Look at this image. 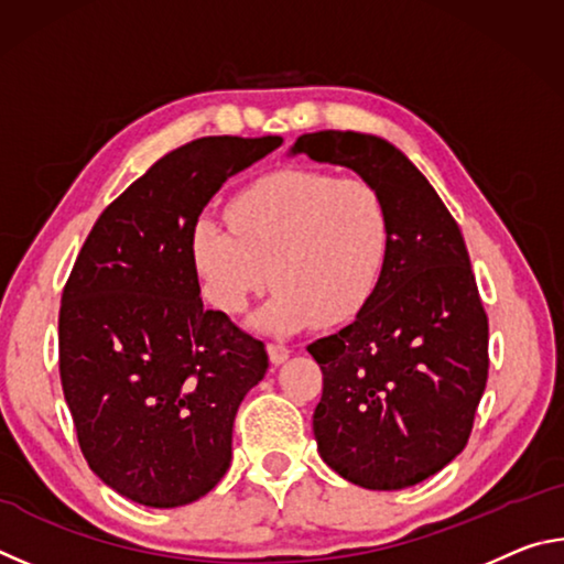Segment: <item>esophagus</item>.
<instances>
[{
    "mask_svg": "<svg viewBox=\"0 0 564 564\" xmlns=\"http://www.w3.org/2000/svg\"><path fill=\"white\" fill-rule=\"evenodd\" d=\"M265 350H269L273 366H279V362H283L285 358L291 356V348L285 346V343H281V340H271L269 346H265Z\"/></svg>",
    "mask_w": 564,
    "mask_h": 564,
    "instance_id": "1",
    "label": "esophagus"
}]
</instances>
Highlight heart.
Wrapping results in <instances>:
<instances>
[{"mask_svg":"<svg viewBox=\"0 0 564 564\" xmlns=\"http://www.w3.org/2000/svg\"><path fill=\"white\" fill-rule=\"evenodd\" d=\"M228 224L202 216L191 256L206 295L241 313L253 295L279 285L256 326L293 333L316 318L358 313L383 279L393 221L383 194L360 176L285 169L243 186Z\"/></svg>","mask_w":564,"mask_h":564,"instance_id":"obj_1","label":"heart"}]
</instances>
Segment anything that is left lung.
I'll return each mask as SVG.
<instances>
[{
	"label": "left lung",
	"instance_id": "8db88e82",
	"mask_svg": "<svg viewBox=\"0 0 564 564\" xmlns=\"http://www.w3.org/2000/svg\"><path fill=\"white\" fill-rule=\"evenodd\" d=\"M291 154L356 171L390 208L378 289L346 328L311 343L323 370L321 457L348 482L403 490L463 453L488 383V313L460 226L403 151L358 131H316Z\"/></svg>",
	"mask_w": 564,
	"mask_h": 564
}]
</instances>
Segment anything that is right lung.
Returning <instances> with one entry per match:
<instances>
[{"label": "right lung", "instance_id": "add662e5", "mask_svg": "<svg viewBox=\"0 0 564 564\" xmlns=\"http://www.w3.org/2000/svg\"><path fill=\"white\" fill-rule=\"evenodd\" d=\"M281 137H204L111 202L76 256L59 308L64 400L94 473L147 508L214 490L236 410L269 370L259 338L206 311L191 256L204 206Z\"/></svg>", "mask_w": 564, "mask_h": 564}]
</instances>
